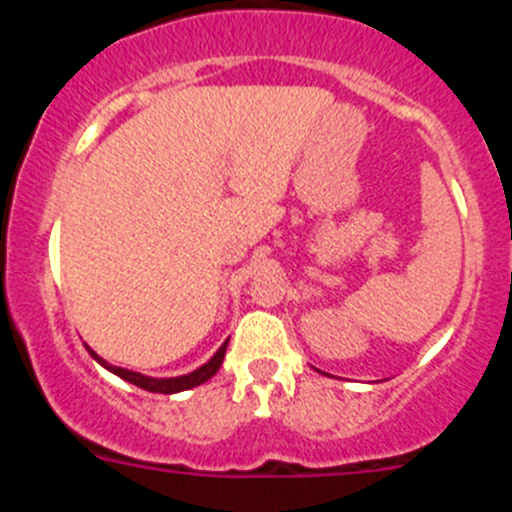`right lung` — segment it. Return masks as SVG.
I'll return each mask as SVG.
<instances>
[{"mask_svg": "<svg viewBox=\"0 0 512 512\" xmlns=\"http://www.w3.org/2000/svg\"><path fill=\"white\" fill-rule=\"evenodd\" d=\"M225 348H228V341L223 343V346L217 348L215 356H212L207 364H202L200 369H194V372L189 374H182V377H146V374L140 372H130V369H122V366H112L110 361H104L102 356H97L89 348V354L94 356V359L99 361V364L107 369V372L117 374L120 379H125V382L135 384V387H140V390H148V392H158V395H176V392H184V390H192V387H200V384H205L207 379L215 377L217 369L223 366V359H225Z\"/></svg>", "mask_w": 512, "mask_h": 512, "instance_id": "right-lung-1", "label": "right lung"}]
</instances>
